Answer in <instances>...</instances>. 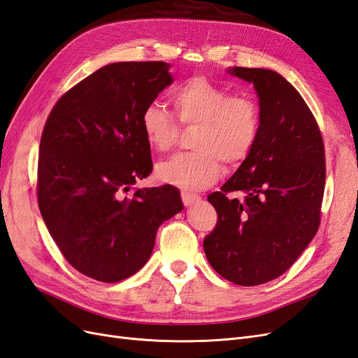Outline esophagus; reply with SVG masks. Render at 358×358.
<instances>
[{
	"mask_svg": "<svg viewBox=\"0 0 358 358\" xmlns=\"http://www.w3.org/2000/svg\"><path fill=\"white\" fill-rule=\"evenodd\" d=\"M200 197L197 196V194H191V192H187V191H182V201L185 206H192L196 201H199Z\"/></svg>",
	"mask_w": 358,
	"mask_h": 358,
	"instance_id": "1",
	"label": "esophagus"
}]
</instances>
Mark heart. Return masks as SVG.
Instances as JSON below:
<instances>
[{"label": "heart", "mask_w": 358, "mask_h": 358, "mask_svg": "<svg viewBox=\"0 0 358 358\" xmlns=\"http://www.w3.org/2000/svg\"><path fill=\"white\" fill-rule=\"evenodd\" d=\"M171 101L180 122L199 124L192 148L161 161L157 178L187 189H203L218 180L222 161L229 167L239 166L248 158L259 131L257 104L242 95H231L203 76H196L178 85ZM148 145L166 152L176 140L178 124L159 103L148 104L140 117Z\"/></svg>", "instance_id": "b5f03b06"}]
</instances>
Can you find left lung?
I'll return each instance as SVG.
<instances>
[{
  "instance_id": "obj_1",
  "label": "left lung",
  "mask_w": 358,
  "mask_h": 358,
  "mask_svg": "<svg viewBox=\"0 0 358 358\" xmlns=\"http://www.w3.org/2000/svg\"><path fill=\"white\" fill-rule=\"evenodd\" d=\"M227 73L254 85L259 131L251 154L208 197L218 222L203 248L215 272L252 287L287 272L318 231L324 143L308 104L279 73L245 67ZM234 190L241 199L226 197Z\"/></svg>"
}]
</instances>
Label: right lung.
<instances>
[{
	"mask_svg": "<svg viewBox=\"0 0 358 358\" xmlns=\"http://www.w3.org/2000/svg\"><path fill=\"white\" fill-rule=\"evenodd\" d=\"M167 62H113L64 94L41 134L38 208L80 273L119 282L152 254L159 225L183 209L171 185L131 191L152 171L140 117L173 83Z\"/></svg>",
	"mask_w": 358,
	"mask_h": 358,
	"instance_id": "obj_1",
	"label": "right lung"
}]
</instances>
